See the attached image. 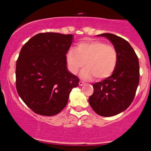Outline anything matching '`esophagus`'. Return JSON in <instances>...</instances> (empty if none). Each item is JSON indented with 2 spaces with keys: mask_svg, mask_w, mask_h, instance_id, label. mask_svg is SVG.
I'll use <instances>...</instances> for the list:
<instances>
[{
  "mask_svg": "<svg viewBox=\"0 0 151 151\" xmlns=\"http://www.w3.org/2000/svg\"><path fill=\"white\" fill-rule=\"evenodd\" d=\"M84 83L83 82V81H80L79 82V86H83V85H84Z\"/></svg>",
  "mask_w": 151,
  "mask_h": 151,
  "instance_id": "esophagus-1",
  "label": "esophagus"
}]
</instances>
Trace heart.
<instances>
[{
    "label": "heart",
    "mask_w": 151,
    "mask_h": 151,
    "mask_svg": "<svg viewBox=\"0 0 151 151\" xmlns=\"http://www.w3.org/2000/svg\"><path fill=\"white\" fill-rule=\"evenodd\" d=\"M117 52L111 45L99 40H86L79 42L76 49H71L66 55L69 70L76 74L84 67L81 77L89 80L96 77L104 79L110 77L117 65Z\"/></svg>",
    "instance_id": "1"
}]
</instances>
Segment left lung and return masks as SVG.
I'll list each match as a JSON object with an SVG mask.
<instances>
[{
  "label": "left lung",
  "instance_id": "1",
  "mask_svg": "<svg viewBox=\"0 0 151 151\" xmlns=\"http://www.w3.org/2000/svg\"><path fill=\"white\" fill-rule=\"evenodd\" d=\"M117 52V65L111 76L93 84L89 98L93 110L101 116H113L124 111L132 103L139 84V62L134 50L126 40L116 35L103 33Z\"/></svg>",
  "mask_w": 151,
  "mask_h": 151
}]
</instances>
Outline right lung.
Wrapping results in <instances>:
<instances>
[{
  "label": "right lung",
  "mask_w": 151,
  "mask_h": 151,
  "mask_svg": "<svg viewBox=\"0 0 151 151\" xmlns=\"http://www.w3.org/2000/svg\"><path fill=\"white\" fill-rule=\"evenodd\" d=\"M72 35L39 33L29 40L16 62V89L35 113L56 115L66 106L79 79L67 70L66 54Z\"/></svg>",
  "instance_id": "1"
}]
</instances>
